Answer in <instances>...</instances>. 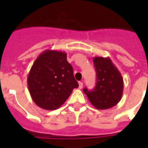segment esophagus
Instances as JSON below:
<instances>
[{"instance_id":"obj_1","label":"esophagus","mask_w":148,"mask_h":148,"mask_svg":"<svg viewBox=\"0 0 148 148\" xmlns=\"http://www.w3.org/2000/svg\"><path fill=\"white\" fill-rule=\"evenodd\" d=\"M78 87H79V89H82V88L83 87V82H78Z\"/></svg>"}]
</instances>
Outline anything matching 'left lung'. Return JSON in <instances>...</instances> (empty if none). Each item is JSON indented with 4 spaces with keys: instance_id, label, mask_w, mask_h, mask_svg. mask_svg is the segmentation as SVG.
Listing matches in <instances>:
<instances>
[{
    "instance_id": "1",
    "label": "left lung",
    "mask_w": 148,
    "mask_h": 148,
    "mask_svg": "<svg viewBox=\"0 0 148 148\" xmlns=\"http://www.w3.org/2000/svg\"><path fill=\"white\" fill-rule=\"evenodd\" d=\"M93 64L97 73L96 86L92 91L85 88L83 92L97 109H110L122 98L123 77L109 57H94Z\"/></svg>"
}]
</instances>
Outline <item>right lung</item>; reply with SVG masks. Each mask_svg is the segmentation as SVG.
I'll use <instances>...</instances> for the list:
<instances>
[{"label": "right lung", "instance_id": "obj_1", "mask_svg": "<svg viewBox=\"0 0 148 148\" xmlns=\"http://www.w3.org/2000/svg\"><path fill=\"white\" fill-rule=\"evenodd\" d=\"M27 86L36 105L55 110L63 105L78 83L66 53L46 50L37 57L27 75Z\"/></svg>", "mask_w": 148, "mask_h": 148}]
</instances>
